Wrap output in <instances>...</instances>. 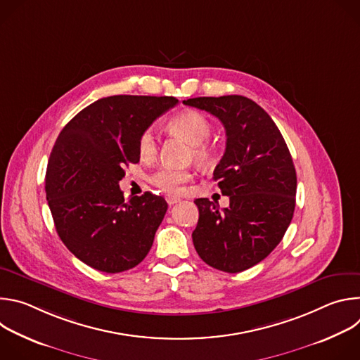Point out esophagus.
<instances>
[{
    "mask_svg": "<svg viewBox=\"0 0 360 360\" xmlns=\"http://www.w3.org/2000/svg\"><path fill=\"white\" fill-rule=\"evenodd\" d=\"M167 202H168V205H175V203H178V202H181V199L179 198H176V196H167Z\"/></svg>",
    "mask_w": 360,
    "mask_h": 360,
    "instance_id": "obj_1",
    "label": "esophagus"
}]
</instances>
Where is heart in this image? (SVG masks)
<instances>
[{
  "label": "heart",
  "mask_w": 360,
  "mask_h": 360,
  "mask_svg": "<svg viewBox=\"0 0 360 360\" xmlns=\"http://www.w3.org/2000/svg\"><path fill=\"white\" fill-rule=\"evenodd\" d=\"M168 128L171 132L184 138L192 145V157L200 165H210L214 162V148L207 142L212 134V125L210 120L202 112L195 110H186L174 117ZM139 155L143 160H149L157 153V138L150 129H145L138 141ZM192 179V174L185 169H175L164 167L153 172L150 182L169 196L181 195L185 184Z\"/></svg>",
  "instance_id": "heart-1"
}]
</instances>
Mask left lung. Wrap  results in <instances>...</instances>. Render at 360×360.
<instances>
[{
    "instance_id": "8db88e82",
    "label": "left lung",
    "mask_w": 360,
    "mask_h": 360,
    "mask_svg": "<svg viewBox=\"0 0 360 360\" xmlns=\"http://www.w3.org/2000/svg\"><path fill=\"white\" fill-rule=\"evenodd\" d=\"M215 115L226 131V148L214 179L229 207L195 199L199 219L193 246L210 266L236 274L259 264L282 240L295 211L296 171L272 118L242 95L184 101Z\"/></svg>"
}]
</instances>
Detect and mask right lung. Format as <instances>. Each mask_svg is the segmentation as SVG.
<instances>
[{
    "instance_id": "obj_1",
    "label": "right lung",
    "mask_w": 360,
    "mask_h": 360,
    "mask_svg": "<svg viewBox=\"0 0 360 360\" xmlns=\"http://www.w3.org/2000/svg\"><path fill=\"white\" fill-rule=\"evenodd\" d=\"M176 104L174 96L101 98L60 132L45 174L46 200L58 236L88 266L118 274L148 255L168 203L150 192L125 200L120 181L139 162L141 134Z\"/></svg>"
}]
</instances>
